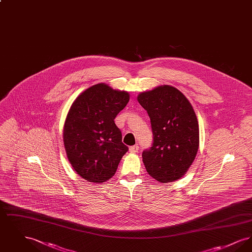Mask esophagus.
<instances>
[{
  "mask_svg": "<svg viewBox=\"0 0 252 252\" xmlns=\"http://www.w3.org/2000/svg\"><path fill=\"white\" fill-rule=\"evenodd\" d=\"M138 150H139V146H138V144H135V145H133V146H130V147H129V151H130L131 153H137V152H138Z\"/></svg>",
  "mask_w": 252,
  "mask_h": 252,
  "instance_id": "1",
  "label": "esophagus"
}]
</instances>
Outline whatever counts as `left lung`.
I'll use <instances>...</instances> for the list:
<instances>
[{"mask_svg":"<svg viewBox=\"0 0 252 252\" xmlns=\"http://www.w3.org/2000/svg\"><path fill=\"white\" fill-rule=\"evenodd\" d=\"M137 99L148 113L153 132L152 146L142 155L147 173L161 183L179 180L192 165L199 145L191 103L168 85L141 93Z\"/></svg>","mask_w":252,"mask_h":252,"instance_id":"obj_1","label":"left lung"}]
</instances>
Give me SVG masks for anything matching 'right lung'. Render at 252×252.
Masks as SVG:
<instances>
[{
    "instance_id": "add662e5",
    "label": "right lung",
    "mask_w": 252,
    "mask_h": 252,
    "mask_svg": "<svg viewBox=\"0 0 252 252\" xmlns=\"http://www.w3.org/2000/svg\"><path fill=\"white\" fill-rule=\"evenodd\" d=\"M129 101L125 91L105 83L90 87L72 103L63 129L66 154L84 180L102 183L111 179L128 147L114 119Z\"/></svg>"
}]
</instances>
